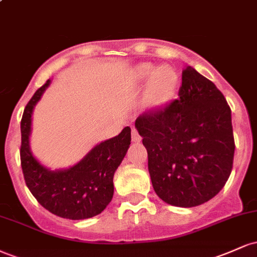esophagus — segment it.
<instances>
[{
    "mask_svg": "<svg viewBox=\"0 0 257 257\" xmlns=\"http://www.w3.org/2000/svg\"><path fill=\"white\" fill-rule=\"evenodd\" d=\"M132 141L133 143H140L141 137L135 128L132 129Z\"/></svg>",
    "mask_w": 257,
    "mask_h": 257,
    "instance_id": "34e87169",
    "label": "esophagus"
}]
</instances>
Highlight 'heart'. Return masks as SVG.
Wrapping results in <instances>:
<instances>
[{
  "mask_svg": "<svg viewBox=\"0 0 257 257\" xmlns=\"http://www.w3.org/2000/svg\"><path fill=\"white\" fill-rule=\"evenodd\" d=\"M150 79L145 94H144V106L146 110L157 112L169 104L175 94L179 84V77L173 67L164 66L156 69L153 65L144 64L139 67V76L143 79Z\"/></svg>",
  "mask_w": 257,
  "mask_h": 257,
  "instance_id": "heart-1",
  "label": "heart"
}]
</instances>
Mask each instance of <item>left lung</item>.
Masks as SVG:
<instances>
[{"label": "left lung", "instance_id": "1", "mask_svg": "<svg viewBox=\"0 0 257 257\" xmlns=\"http://www.w3.org/2000/svg\"><path fill=\"white\" fill-rule=\"evenodd\" d=\"M135 128L147 150L153 190L163 202L191 208L222 190L235 149L231 108L192 66L182 71L179 99L140 116Z\"/></svg>", "mask_w": 257, "mask_h": 257}]
</instances>
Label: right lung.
Wrapping results in <instances>:
<instances>
[{"label":"right lung","instance_id":"obj_1","mask_svg":"<svg viewBox=\"0 0 257 257\" xmlns=\"http://www.w3.org/2000/svg\"><path fill=\"white\" fill-rule=\"evenodd\" d=\"M51 82L34 94L23 114V174L32 196L52 214L69 220L89 219L104 211L113 197V175L131 145L132 129L125 126L117 137L101 141L72 167L52 170L43 166L31 152L32 112Z\"/></svg>","mask_w":257,"mask_h":257}]
</instances>
